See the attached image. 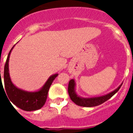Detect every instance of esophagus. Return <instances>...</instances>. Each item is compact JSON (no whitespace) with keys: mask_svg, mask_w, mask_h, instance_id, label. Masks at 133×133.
<instances>
[{"mask_svg":"<svg viewBox=\"0 0 133 133\" xmlns=\"http://www.w3.org/2000/svg\"><path fill=\"white\" fill-rule=\"evenodd\" d=\"M69 72H70V73H72V71L71 70H69Z\"/></svg>","mask_w":133,"mask_h":133,"instance_id":"1","label":"esophagus"}]
</instances>
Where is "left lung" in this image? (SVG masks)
Instances as JSON below:
<instances>
[{
	"instance_id": "obj_1",
	"label": "left lung",
	"mask_w": 133,
	"mask_h": 133,
	"mask_svg": "<svg viewBox=\"0 0 133 133\" xmlns=\"http://www.w3.org/2000/svg\"><path fill=\"white\" fill-rule=\"evenodd\" d=\"M123 83L118 87V88L114 90L112 92H109L107 95H103L101 97H90V98H84L78 96L76 92V83L74 79H71L69 81V87H68V92H69V97L70 99L76 104L81 107H92L98 106L100 104H103L107 100L110 98L115 94L117 93L121 87Z\"/></svg>"
}]
</instances>
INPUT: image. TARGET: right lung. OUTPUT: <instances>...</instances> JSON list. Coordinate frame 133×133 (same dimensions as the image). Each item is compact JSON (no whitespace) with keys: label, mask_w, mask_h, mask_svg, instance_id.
I'll use <instances>...</instances> for the list:
<instances>
[{"label":"right lung","mask_w":133,"mask_h":133,"mask_svg":"<svg viewBox=\"0 0 133 133\" xmlns=\"http://www.w3.org/2000/svg\"><path fill=\"white\" fill-rule=\"evenodd\" d=\"M14 47H15V45L12 46L9 52V55L7 56L5 66H4V89L6 90L5 94H6V95H7L8 97L7 98H9L10 100V103H12L15 106L20 108L22 110H26V111L38 110L43 107V105L45 104L50 87L52 84L55 78L58 76V74L56 73L51 75L48 78L45 84L43 86V87L37 91L29 92V91H26V90L16 87L10 79L9 69V58H10L12 50L13 49ZM0 82V84H2L1 79Z\"/></svg>","instance_id":"add662e5"}]
</instances>
